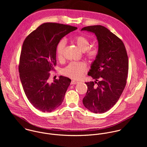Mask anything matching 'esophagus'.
<instances>
[{
  "instance_id": "1",
  "label": "esophagus",
  "mask_w": 147,
  "mask_h": 147,
  "mask_svg": "<svg viewBox=\"0 0 147 147\" xmlns=\"http://www.w3.org/2000/svg\"><path fill=\"white\" fill-rule=\"evenodd\" d=\"M79 82H78V81H75V80H72L71 81V84H72V85H75V84H78Z\"/></svg>"
}]
</instances>
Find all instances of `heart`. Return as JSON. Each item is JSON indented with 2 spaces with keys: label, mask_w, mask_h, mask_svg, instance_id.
I'll use <instances>...</instances> for the list:
<instances>
[{
  "label": "heart",
  "mask_w": 147,
  "mask_h": 147,
  "mask_svg": "<svg viewBox=\"0 0 147 147\" xmlns=\"http://www.w3.org/2000/svg\"><path fill=\"white\" fill-rule=\"evenodd\" d=\"M74 41L79 49L84 52L85 56L90 60L94 59L98 55V50L96 47L90 48V42L83 36H78L74 38ZM65 40H61L56 47V54L58 59H62L65 46ZM86 69L85 63L82 62H72L69 63L62 71L63 74L69 78L78 79L80 78Z\"/></svg>",
  "instance_id": "1"
}]
</instances>
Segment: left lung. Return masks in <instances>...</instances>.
Returning <instances> with one entry per match:
<instances>
[{"instance_id": "obj_1", "label": "left lung", "mask_w": 147, "mask_h": 147, "mask_svg": "<svg viewBox=\"0 0 147 147\" xmlns=\"http://www.w3.org/2000/svg\"><path fill=\"white\" fill-rule=\"evenodd\" d=\"M81 30L94 34L98 44V55L88 73L95 81L85 83L88 90L83 102L90 111L104 113L117 103L125 88L128 71L126 48L123 42L104 26H88Z\"/></svg>"}]
</instances>
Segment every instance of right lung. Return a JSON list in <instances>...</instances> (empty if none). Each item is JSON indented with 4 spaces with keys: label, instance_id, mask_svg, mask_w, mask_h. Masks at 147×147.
Here are the masks:
<instances>
[{
    "label": "right lung",
    "instance_id": "obj_1",
    "mask_svg": "<svg viewBox=\"0 0 147 147\" xmlns=\"http://www.w3.org/2000/svg\"><path fill=\"white\" fill-rule=\"evenodd\" d=\"M77 27L46 22L38 26L24 40L19 71L24 91L29 102L42 112H51L62 104L71 83L60 76L49 82V72L54 69L58 42Z\"/></svg>",
    "mask_w": 147,
    "mask_h": 147
}]
</instances>
